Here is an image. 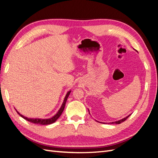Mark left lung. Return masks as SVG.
I'll use <instances>...</instances> for the list:
<instances>
[{"instance_id": "8db88e82", "label": "left lung", "mask_w": 158, "mask_h": 158, "mask_svg": "<svg viewBox=\"0 0 158 158\" xmlns=\"http://www.w3.org/2000/svg\"><path fill=\"white\" fill-rule=\"evenodd\" d=\"M131 115V114H130V115H128V116H127L126 117V118H123L122 120H118V121H116V122H113V123H112L111 124H120V123H123V122H124L126 120H127L128 117ZM97 121V120H96ZM97 122H98V121H97ZM98 123H99V122H98Z\"/></svg>"}]
</instances>
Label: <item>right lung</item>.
I'll use <instances>...</instances> for the list:
<instances>
[{
  "instance_id": "right-lung-1",
  "label": "right lung",
  "mask_w": 158,
  "mask_h": 158,
  "mask_svg": "<svg viewBox=\"0 0 158 158\" xmlns=\"http://www.w3.org/2000/svg\"><path fill=\"white\" fill-rule=\"evenodd\" d=\"M70 92L71 91H69L68 93H67L66 96L64 98V102H63V104L60 108V109L58 110V112H57V114L53 116L52 118H48V119H40V118H26V117H24V116H22V114H20L19 112H18L16 110V112H18V114H19L20 116H22V118H24L25 120H28V122H30V123H34V124H42V125H48V124H51L53 123H55V122L59 118V117L61 116V114H62L63 111H64V108H65V103H66V101L67 100V98H68L69 94H70Z\"/></svg>"
}]
</instances>
